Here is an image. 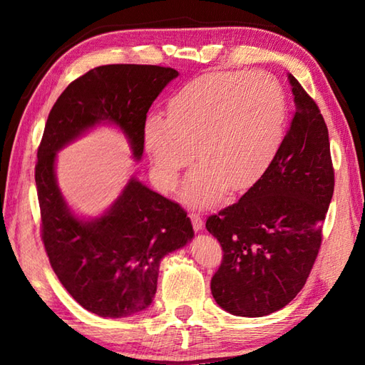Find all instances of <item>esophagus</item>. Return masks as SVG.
Returning a JSON list of instances; mask_svg holds the SVG:
<instances>
[{"label":"esophagus","mask_w":365,"mask_h":365,"mask_svg":"<svg viewBox=\"0 0 365 365\" xmlns=\"http://www.w3.org/2000/svg\"><path fill=\"white\" fill-rule=\"evenodd\" d=\"M190 218H191V222H192V229H195L196 232L202 230V227H204V220L200 218L199 215H196V213H190Z\"/></svg>","instance_id":"1"}]
</instances>
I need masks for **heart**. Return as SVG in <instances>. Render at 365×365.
<instances>
[{
    "label": "heart",
    "instance_id": "b5f03b06",
    "mask_svg": "<svg viewBox=\"0 0 365 365\" xmlns=\"http://www.w3.org/2000/svg\"><path fill=\"white\" fill-rule=\"evenodd\" d=\"M285 96L268 72H212L190 81L169 100L168 118L150 114L143 143L152 177L173 191L180 170L197 165L183 183L192 207L218 204L227 188L240 191L263 174L281 141Z\"/></svg>",
    "mask_w": 365,
    "mask_h": 365
}]
</instances>
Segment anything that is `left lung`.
Returning a JSON list of instances; mask_svg holds the SVG:
<instances>
[{"mask_svg":"<svg viewBox=\"0 0 365 365\" xmlns=\"http://www.w3.org/2000/svg\"><path fill=\"white\" fill-rule=\"evenodd\" d=\"M289 80L297 111L274 158L238 202L205 222L224 252L212 294L232 315L265 317L297 297L334 192L327 123L298 80Z\"/></svg>","mask_w":365,"mask_h":365,"instance_id":"left-lung-1","label":"left lung"}]
</instances>
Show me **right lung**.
Masks as SVG:
<instances>
[{
  "label": "right lung",
  "mask_w": 365,
  "mask_h": 365,
  "mask_svg": "<svg viewBox=\"0 0 365 365\" xmlns=\"http://www.w3.org/2000/svg\"><path fill=\"white\" fill-rule=\"evenodd\" d=\"M178 72L170 67L100 66L68 84L53 105L37 150L42 240L58 279L86 311L123 319L157 292L161 259L195 237L183 208L133 175L96 218L75 215L58 187L56 155L97 125L118 127L141 160L147 111Z\"/></svg>",
  "instance_id": "obj_1"
}]
</instances>
